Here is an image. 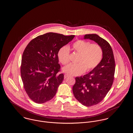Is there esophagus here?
<instances>
[{
	"instance_id": "1",
	"label": "esophagus",
	"mask_w": 133,
	"mask_h": 133,
	"mask_svg": "<svg viewBox=\"0 0 133 133\" xmlns=\"http://www.w3.org/2000/svg\"><path fill=\"white\" fill-rule=\"evenodd\" d=\"M69 75H67V74H65L64 75V79H66L67 78H68L69 77Z\"/></svg>"
}]
</instances>
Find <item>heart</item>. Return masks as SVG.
<instances>
[{"label": "heart", "instance_id": "obj_1", "mask_svg": "<svg viewBox=\"0 0 133 133\" xmlns=\"http://www.w3.org/2000/svg\"><path fill=\"white\" fill-rule=\"evenodd\" d=\"M72 49L79 54L77 60L78 63L70 64L63 68V71L68 75L78 76L87 70L90 71L96 68L101 62L103 56V50L100 45L79 40L72 45ZM69 49L63 46L58 52L59 62L66 65L69 62Z\"/></svg>", "mask_w": 133, "mask_h": 133}]
</instances>
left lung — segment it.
Listing matches in <instances>:
<instances>
[{"label": "left lung", "instance_id": "left-lung-1", "mask_svg": "<svg viewBox=\"0 0 133 133\" xmlns=\"http://www.w3.org/2000/svg\"><path fill=\"white\" fill-rule=\"evenodd\" d=\"M84 39L95 41L103 50L101 62L88 74L76 77L72 89L76 99L83 105L90 107L101 102L111 88L115 62L112 49L106 40L96 34H86Z\"/></svg>", "mask_w": 133, "mask_h": 133}]
</instances>
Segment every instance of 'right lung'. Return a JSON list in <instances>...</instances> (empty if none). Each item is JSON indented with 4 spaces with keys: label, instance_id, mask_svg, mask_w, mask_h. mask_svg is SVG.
<instances>
[{
    "label": "right lung",
    "instance_id": "right-lung-1",
    "mask_svg": "<svg viewBox=\"0 0 133 133\" xmlns=\"http://www.w3.org/2000/svg\"><path fill=\"white\" fill-rule=\"evenodd\" d=\"M74 37L49 32L33 39L26 46L22 57L21 76L32 101L42 104L56 94L64 79L63 74L58 73L60 69L58 52Z\"/></svg>",
    "mask_w": 133,
    "mask_h": 133
}]
</instances>
